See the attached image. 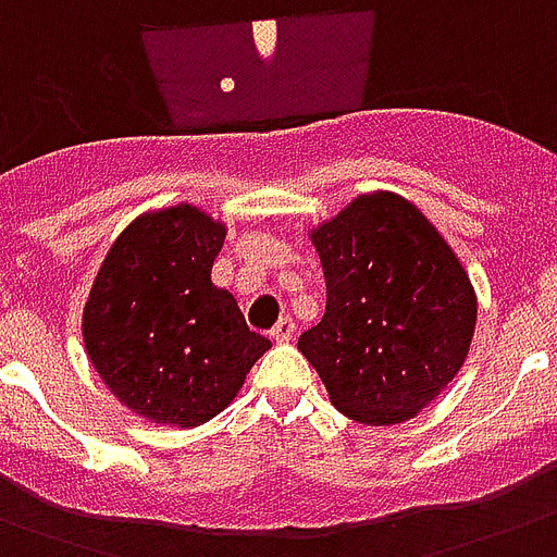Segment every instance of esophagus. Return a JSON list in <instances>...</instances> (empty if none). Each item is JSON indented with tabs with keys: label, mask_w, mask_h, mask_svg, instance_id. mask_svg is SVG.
<instances>
[{
	"label": "esophagus",
	"mask_w": 557,
	"mask_h": 557,
	"mask_svg": "<svg viewBox=\"0 0 557 557\" xmlns=\"http://www.w3.org/2000/svg\"><path fill=\"white\" fill-rule=\"evenodd\" d=\"M295 332H297V326L292 318H280L277 326L271 330V338L277 341V344H288V341L295 338Z\"/></svg>",
	"instance_id": "esophagus-1"
}]
</instances>
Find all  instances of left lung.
I'll return each instance as SVG.
<instances>
[{"mask_svg":"<svg viewBox=\"0 0 557 557\" xmlns=\"http://www.w3.org/2000/svg\"><path fill=\"white\" fill-rule=\"evenodd\" d=\"M309 236L326 312L297 349L349 419H413L466 364L476 326L468 271L422 210L389 190L361 193Z\"/></svg>","mask_w":557,"mask_h":557,"instance_id":"obj_1","label":"left lung"}]
</instances>
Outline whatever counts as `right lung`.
Instances as JSON below:
<instances>
[{"label": "right lung", "instance_id": "1", "mask_svg": "<svg viewBox=\"0 0 557 557\" xmlns=\"http://www.w3.org/2000/svg\"><path fill=\"white\" fill-rule=\"evenodd\" d=\"M225 225L187 201L121 231L83 306V344L112 396L156 424L196 428L222 413L269 338L210 283Z\"/></svg>", "mask_w": 557, "mask_h": 557}]
</instances>
